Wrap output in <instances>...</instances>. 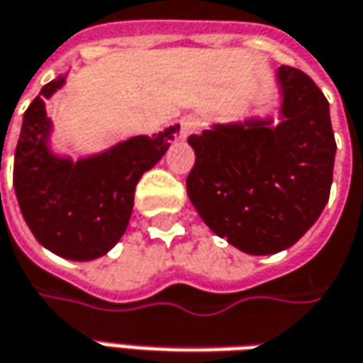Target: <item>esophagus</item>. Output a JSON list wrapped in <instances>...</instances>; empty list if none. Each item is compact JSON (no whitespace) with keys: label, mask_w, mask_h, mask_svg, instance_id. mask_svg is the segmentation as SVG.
<instances>
[{"label":"esophagus","mask_w":363,"mask_h":363,"mask_svg":"<svg viewBox=\"0 0 363 363\" xmlns=\"http://www.w3.org/2000/svg\"><path fill=\"white\" fill-rule=\"evenodd\" d=\"M201 128H203V120L199 118V116H194V114H189V116L181 118V136H182V138L191 136V134L199 132Z\"/></svg>","instance_id":"34e87169"}]
</instances>
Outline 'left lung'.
Masks as SVG:
<instances>
[{"label":"left lung","instance_id":"8db88e82","mask_svg":"<svg viewBox=\"0 0 363 363\" xmlns=\"http://www.w3.org/2000/svg\"><path fill=\"white\" fill-rule=\"evenodd\" d=\"M283 122L215 126L191 134V203L211 231L245 253L283 251L318 220L330 199L335 138L330 102L307 74L279 68Z\"/></svg>","mask_w":363,"mask_h":363}]
</instances>
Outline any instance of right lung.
Masks as SVG:
<instances>
[{"instance_id": "right-lung-1", "label": "right lung", "mask_w": 363, "mask_h": 363, "mask_svg": "<svg viewBox=\"0 0 363 363\" xmlns=\"http://www.w3.org/2000/svg\"><path fill=\"white\" fill-rule=\"evenodd\" d=\"M64 78L52 80L23 114L13 160V189L33 237L56 255L90 261L108 253L124 235L136 182L152 169L177 132L134 136L104 155L69 162L50 155L45 98Z\"/></svg>"}]
</instances>
